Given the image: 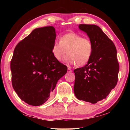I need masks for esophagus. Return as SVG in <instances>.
I'll return each mask as SVG.
<instances>
[{
  "mask_svg": "<svg viewBox=\"0 0 130 130\" xmlns=\"http://www.w3.org/2000/svg\"><path fill=\"white\" fill-rule=\"evenodd\" d=\"M68 73H72V70L70 69V68H68Z\"/></svg>",
  "mask_w": 130,
  "mask_h": 130,
  "instance_id": "1",
  "label": "esophagus"
}]
</instances>
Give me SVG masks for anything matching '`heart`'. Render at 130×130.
<instances>
[{
	"label": "heart",
	"instance_id": "1",
	"mask_svg": "<svg viewBox=\"0 0 130 130\" xmlns=\"http://www.w3.org/2000/svg\"><path fill=\"white\" fill-rule=\"evenodd\" d=\"M52 54L55 59L60 61L67 52L63 62L69 65L82 66L88 62L93 53V47L88 39L75 32L63 35L60 41L56 40L52 45Z\"/></svg>",
	"mask_w": 130,
	"mask_h": 130
}]
</instances>
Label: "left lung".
Listing matches in <instances>:
<instances>
[{"instance_id": "1", "label": "left lung", "mask_w": 130, "mask_h": 130, "mask_svg": "<svg viewBox=\"0 0 130 130\" xmlns=\"http://www.w3.org/2000/svg\"><path fill=\"white\" fill-rule=\"evenodd\" d=\"M93 44L87 64L74 70V92L77 99L92 104L102 100L116 85L119 71L117 51L113 42L95 25H79Z\"/></svg>"}]
</instances>
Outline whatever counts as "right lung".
<instances>
[{
	"instance_id": "add662e5",
	"label": "right lung",
	"mask_w": 130,
	"mask_h": 130,
	"mask_svg": "<svg viewBox=\"0 0 130 130\" xmlns=\"http://www.w3.org/2000/svg\"><path fill=\"white\" fill-rule=\"evenodd\" d=\"M56 31L53 26L37 28L17 44L11 61L12 85L22 100L39 106L49 99L68 68L52 54Z\"/></svg>"
}]
</instances>
